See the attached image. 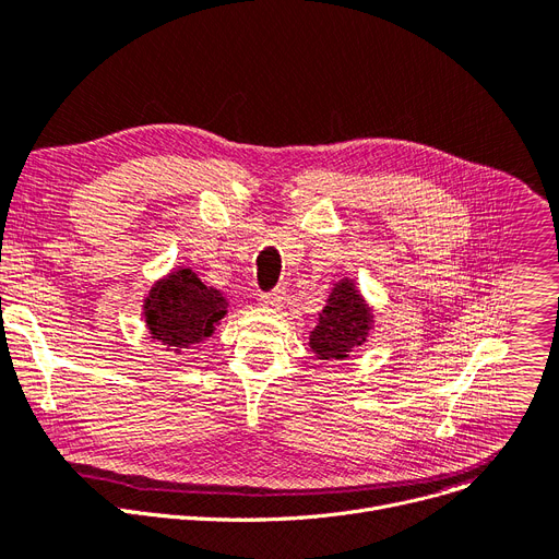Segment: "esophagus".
<instances>
[{
  "mask_svg": "<svg viewBox=\"0 0 559 559\" xmlns=\"http://www.w3.org/2000/svg\"><path fill=\"white\" fill-rule=\"evenodd\" d=\"M285 299H287V295H285L283 287L270 292V295H262V297H260L262 306H267V308H272V310H281V308L285 306Z\"/></svg>",
  "mask_w": 559,
  "mask_h": 559,
  "instance_id": "obj_1",
  "label": "esophagus"
}]
</instances>
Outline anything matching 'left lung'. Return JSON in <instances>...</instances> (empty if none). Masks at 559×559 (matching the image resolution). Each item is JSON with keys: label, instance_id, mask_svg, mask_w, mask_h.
<instances>
[{"label": "left lung", "instance_id": "1", "mask_svg": "<svg viewBox=\"0 0 559 559\" xmlns=\"http://www.w3.org/2000/svg\"><path fill=\"white\" fill-rule=\"evenodd\" d=\"M373 326V314L356 283L342 278L331 289L317 326L310 333V348L319 360H344L362 346Z\"/></svg>", "mask_w": 559, "mask_h": 559}]
</instances>
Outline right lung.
Segmentation results:
<instances>
[{"label":"right lung","mask_w":559,"mask_h":559,"mask_svg":"<svg viewBox=\"0 0 559 559\" xmlns=\"http://www.w3.org/2000/svg\"><path fill=\"white\" fill-rule=\"evenodd\" d=\"M228 299L201 283L190 267H179L152 285L144 299V321L152 340L176 356L209 340L226 317Z\"/></svg>","instance_id":"right-lung-1"}]
</instances>
